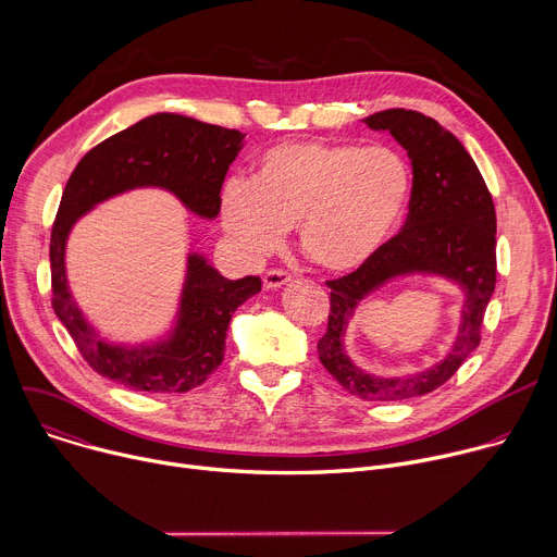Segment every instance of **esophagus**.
<instances>
[{"instance_id":"34e87169","label":"esophagus","mask_w":557,"mask_h":557,"mask_svg":"<svg viewBox=\"0 0 557 557\" xmlns=\"http://www.w3.org/2000/svg\"><path fill=\"white\" fill-rule=\"evenodd\" d=\"M290 282V275L286 271H269L264 275V288L267 290H277Z\"/></svg>"}]
</instances>
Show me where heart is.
<instances>
[{"label":"heart","mask_w":557,"mask_h":557,"mask_svg":"<svg viewBox=\"0 0 557 557\" xmlns=\"http://www.w3.org/2000/svg\"><path fill=\"white\" fill-rule=\"evenodd\" d=\"M410 189V168L392 147L286 140L256 158L251 183L224 185L220 222L251 262L275 253L297 226L299 249L310 262L352 273L399 228Z\"/></svg>","instance_id":"b5f03b06"}]
</instances>
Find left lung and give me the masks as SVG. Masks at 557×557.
<instances>
[{"instance_id": "left-lung-1", "label": "left lung", "mask_w": 557, "mask_h": 557, "mask_svg": "<svg viewBox=\"0 0 557 557\" xmlns=\"http://www.w3.org/2000/svg\"><path fill=\"white\" fill-rule=\"evenodd\" d=\"M387 132L410 158L412 198L399 235L355 273L329 282V331L317 344L324 368L366 401H406L443 385L479 348L485 308L496 288V209L492 194L462 143L414 110H383L361 119ZM436 276L463 293L459 335L430 369L383 377L357 367L345 350L354 310L383 285L404 276Z\"/></svg>"}]
</instances>
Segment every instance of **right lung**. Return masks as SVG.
<instances>
[{"label": "right lung", "instance_id": "right-lung-1", "mask_svg": "<svg viewBox=\"0 0 557 557\" xmlns=\"http://www.w3.org/2000/svg\"><path fill=\"white\" fill-rule=\"evenodd\" d=\"M237 129L158 112L110 136L74 168L50 237L52 306L78 352L106 379L136 392H187L222 363L233 312L262 288L260 277L226 280L205 253L189 249L178 308L170 326L140 342H112L76 304L65 249L76 222L99 205L136 191L163 189L189 213L215 220L228 165L245 147Z\"/></svg>", "mask_w": 557, "mask_h": 557}]
</instances>
